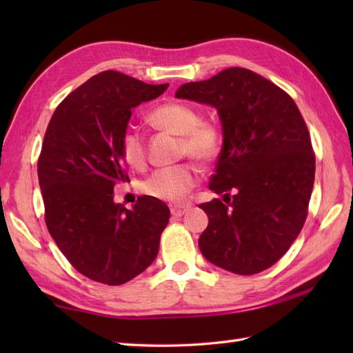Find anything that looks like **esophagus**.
I'll use <instances>...</instances> for the list:
<instances>
[{"mask_svg":"<svg viewBox=\"0 0 353 353\" xmlns=\"http://www.w3.org/2000/svg\"><path fill=\"white\" fill-rule=\"evenodd\" d=\"M188 211H190V205L171 206V215H174V216H182L183 214H186Z\"/></svg>","mask_w":353,"mask_h":353,"instance_id":"obj_1","label":"esophagus"}]
</instances>
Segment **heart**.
Wrapping results in <instances>:
<instances>
[{"instance_id": "1", "label": "heart", "mask_w": 353, "mask_h": 353, "mask_svg": "<svg viewBox=\"0 0 353 353\" xmlns=\"http://www.w3.org/2000/svg\"><path fill=\"white\" fill-rule=\"evenodd\" d=\"M148 121L181 137L179 154H190L194 159L209 163L220 153L221 132L219 125L200 119L199 112L190 104L179 101L159 104L148 114ZM121 153L130 167L138 170L145 167V142L133 127H127L121 134ZM200 170L192 162L157 168L142 182V191L157 200L181 201L196 186Z\"/></svg>"}]
</instances>
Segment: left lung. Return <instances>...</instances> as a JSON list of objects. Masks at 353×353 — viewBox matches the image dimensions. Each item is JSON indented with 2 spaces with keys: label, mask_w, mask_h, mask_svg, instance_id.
<instances>
[{
  "label": "left lung",
  "mask_w": 353,
  "mask_h": 353,
  "mask_svg": "<svg viewBox=\"0 0 353 353\" xmlns=\"http://www.w3.org/2000/svg\"><path fill=\"white\" fill-rule=\"evenodd\" d=\"M176 97L214 106L223 127L209 190L225 201L199 205L209 219L200 252L232 273L264 272L287 253L308 215L316 156L301 110L283 89L245 68L185 83Z\"/></svg>",
  "instance_id": "8db88e82"
}]
</instances>
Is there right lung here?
Segmentation results:
<instances>
[{"instance_id": "right-lung-1", "label": "right lung", "mask_w": 353, "mask_h": 353, "mask_svg": "<svg viewBox=\"0 0 353 353\" xmlns=\"http://www.w3.org/2000/svg\"><path fill=\"white\" fill-rule=\"evenodd\" d=\"M167 88L103 71L66 97L48 123L37 161L45 223L70 264L91 281L123 285L159 252L168 206L142 196L127 209L115 203L114 188L129 182L121 134L132 109Z\"/></svg>"}]
</instances>
